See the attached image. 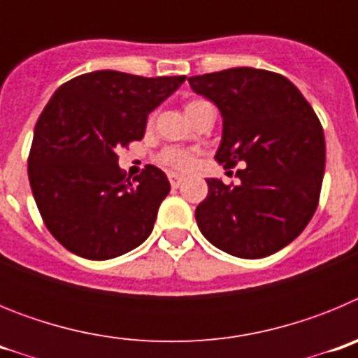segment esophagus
I'll list each match as a JSON object with an SVG mask.
<instances>
[{"label": "esophagus", "mask_w": 358, "mask_h": 358, "mask_svg": "<svg viewBox=\"0 0 358 358\" xmlns=\"http://www.w3.org/2000/svg\"><path fill=\"white\" fill-rule=\"evenodd\" d=\"M169 181H170V185L173 186V188H177V186L185 181V176H181V173H176V172H170L169 173Z\"/></svg>", "instance_id": "1"}]
</instances>
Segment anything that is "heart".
Listing matches in <instances>:
<instances>
[{
    "mask_svg": "<svg viewBox=\"0 0 358 358\" xmlns=\"http://www.w3.org/2000/svg\"><path fill=\"white\" fill-rule=\"evenodd\" d=\"M202 102H189L186 106V110H189L192 107L199 106ZM159 161L170 169H179V170H186L192 166L194 163V154L189 150H185V148H177V147H169L164 148L163 152L159 154Z\"/></svg>",
    "mask_w": 358,
    "mask_h": 358,
    "instance_id": "b5f03b06",
    "label": "heart"
}]
</instances>
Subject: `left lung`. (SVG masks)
Segmentation results:
<instances>
[{
  "instance_id": "8db88e82",
  "label": "left lung",
  "mask_w": 358,
  "mask_h": 358,
  "mask_svg": "<svg viewBox=\"0 0 358 358\" xmlns=\"http://www.w3.org/2000/svg\"><path fill=\"white\" fill-rule=\"evenodd\" d=\"M222 115L215 159L236 170L238 185L206 179L195 210L201 233L238 258H265L301 235L321 194L327 145L301 91L273 71L231 68L188 78Z\"/></svg>"
}]
</instances>
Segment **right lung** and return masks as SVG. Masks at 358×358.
Listing matches in <instances>:
<instances>
[{
  "mask_svg": "<svg viewBox=\"0 0 358 358\" xmlns=\"http://www.w3.org/2000/svg\"><path fill=\"white\" fill-rule=\"evenodd\" d=\"M185 78L102 69L50 98L34 131L28 179L44 224L73 255L109 260L148 238L170 182L152 164L131 181L116 152L143 138L148 115Z\"/></svg>",
  "mask_w": 358,
  "mask_h": 358,
  "instance_id": "add662e5",
  "label": "right lung"
}]
</instances>
